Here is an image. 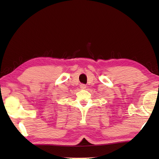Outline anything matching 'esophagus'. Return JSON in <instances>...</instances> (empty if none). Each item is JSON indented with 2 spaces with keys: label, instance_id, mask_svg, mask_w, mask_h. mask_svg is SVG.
Instances as JSON below:
<instances>
[{
  "label": "esophagus",
  "instance_id": "1",
  "mask_svg": "<svg viewBox=\"0 0 159 159\" xmlns=\"http://www.w3.org/2000/svg\"><path fill=\"white\" fill-rule=\"evenodd\" d=\"M80 88H81V89H85V88H86V85L85 84H80Z\"/></svg>",
  "mask_w": 159,
  "mask_h": 159
}]
</instances>
